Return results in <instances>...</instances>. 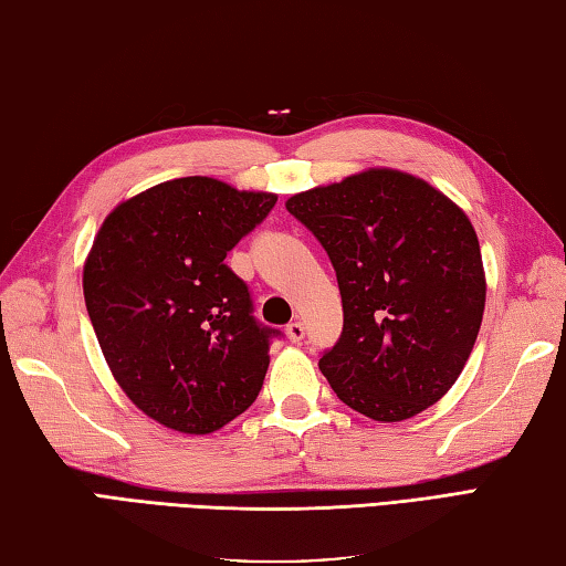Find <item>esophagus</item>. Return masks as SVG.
Wrapping results in <instances>:
<instances>
[{
  "label": "esophagus",
  "instance_id": "esophagus-1",
  "mask_svg": "<svg viewBox=\"0 0 566 566\" xmlns=\"http://www.w3.org/2000/svg\"><path fill=\"white\" fill-rule=\"evenodd\" d=\"M285 335L291 343H301V339L305 337V325L297 323V319H293V323L285 325Z\"/></svg>",
  "mask_w": 566,
  "mask_h": 566
}]
</instances>
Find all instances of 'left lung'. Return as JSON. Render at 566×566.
Listing matches in <instances>:
<instances>
[{"label":"left lung","mask_w":566,"mask_h":566,"mask_svg":"<svg viewBox=\"0 0 566 566\" xmlns=\"http://www.w3.org/2000/svg\"><path fill=\"white\" fill-rule=\"evenodd\" d=\"M333 263L343 335L319 371L339 401L403 421L461 375L485 307L473 223L439 189L397 169H367L285 201Z\"/></svg>","instance_id":"8db88e82"}]
</instances>
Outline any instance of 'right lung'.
Here are the masks:
<instances>
[{
  "mask_svg": "<svg viewBox=\"0 0 566 566\" xmlns=\"http://www.w3.org/2000/svg\"><path fill=\"white\" fill-rule=\"evenodd\" d=\"M279 197L182 177L103 221L83 295L105 361L137 409L167 429L211 433L259 397L281 329L253 317L227 253Z\"/></svg>",
  "mask_w": 566,
  "mask_h": 566,
  "instance_id": "obj_1",
  "label": "right lung"
}]
</instances>
